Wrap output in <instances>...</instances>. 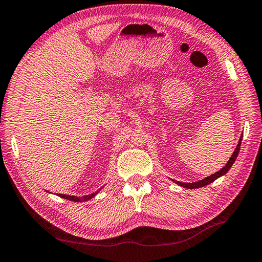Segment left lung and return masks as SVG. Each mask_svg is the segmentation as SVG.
I'll return each mask as SVG.
<instances>
[{
    "label": "left lung",
    "instance_id": "1",
    "mask_svg": "<svg viewBox=\"0 0 262 262\" xmlns=\"http://www.w3.org/2000/svg\"><path fill=\"white\" fill-rule=\"evenodd\" d=\"M242 140H243V138H240L238 146H236L234 152L232 154L231 159L228 160V162L226 163L225 167L219 170V171L213 173V175H211V176H209V177L204 178V180L198 181V182H194V183H182V182H176V183L180 184L181 186H184V188H188V189H197V188H202V186H205V185H207V184L212 183V182L217 180L218 177L225 175V173L228 171V170H230V168L232 167V165H233L234 161H235V159H236V156H238L239 150H240V146H242Z\"/></svg>",
    "mask_w": 262,
    "mask_h": 262
}]
</instances>
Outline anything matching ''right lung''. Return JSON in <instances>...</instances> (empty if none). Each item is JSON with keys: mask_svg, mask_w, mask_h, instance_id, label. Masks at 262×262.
<instances>
[{"mask_svg": "<svg viewBox=\"0 0 262 262\" xmlns=\"http://www.w3.org/2000/svg\"><path fill=\"white\" fill-rule=\"evenodd\" d=\"M97 193V192H95ZM95 193H92V194H89V196H84V197H76V196H69V194H61L59 193L58 196L61 197V198H65L68 199V201H73V202H85V201H89V199H91L92 197L95 196Z\"/></svg>", "mask_w": 262, "mask_h": 262, "instance_id": "obj_1", "label": "right lung"}]
</instances>
